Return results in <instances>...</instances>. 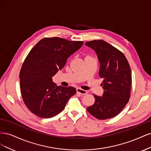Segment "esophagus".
<instances>
[{"mask_svg": "<svg viewBox=\"0 0 151 151\" xmlns=\"http://www.w3.org/2000/svg\"><path fill=\"white\" fill-rule=\"evenodd\" d=\"M76 91L77 93H78L82 95H85L87 93H88V91H85V90H83V89H79V88H77L76 89Z\"/></svg>", "mask_w": 151, "mask_h": 151, "instance_id": "1", "label": "esophagus"}]
</instances>
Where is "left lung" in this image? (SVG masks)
<instances>
[{"mask_svg": "<svg viewBox=\"0 0 151 151\" xmlns=\"http://www.w3.org/2000/svg\"><path fill=\"white\" fill-rule=\"evenodd\" d=\"M85 44L96 53L104 90L102 96L94 94L95 102L87 110L99 120L109 119L119 114L129 102L132 83L129 63L122 52L102 40Z\"/></svg>", "mask_w": 151, "mask_h": 151, "instance_id": "1", "label": "left lung"}]
</instances>
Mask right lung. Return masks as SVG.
<instances>
[{"label": "right lung", "instance_id": "obj_1", "mask_svg": "<svg viewBox=\"0 0 151 151\" xmlns=\"http://www.w3.org/2000/svg\"><path fill=\"white\" fill-rule=\"evenodd\" d=\"M83 43L58 37L45 38L31 50L20 71V88L26 106L35 115L45 118L57 115L76 94L73 87L57 86L52 77Z\"/></svg>", "mask_w": 151, "mask_h": 151}]
</instances>
